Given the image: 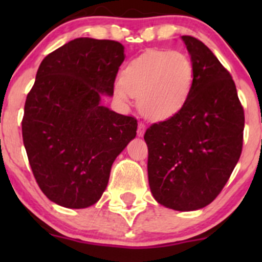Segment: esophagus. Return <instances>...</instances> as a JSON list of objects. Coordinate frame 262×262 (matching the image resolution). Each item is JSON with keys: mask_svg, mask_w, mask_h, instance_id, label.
<instances>
[{"mask_svg": "<svg viewBox=\"0 0 262 262\" xmlns=\"http://www.w3.org/2000/svg\"><path fill=\"white\" fill-rule=\"evenodd\" d=\"M144 132H146V125H144L143 123H139L138 124V130H137V133H138V137H143Z\"/></svg>", "mask_w": 262, "mask_h": 262, "instance_id": "obj_1", "label": "esophagus"}]
</instances>
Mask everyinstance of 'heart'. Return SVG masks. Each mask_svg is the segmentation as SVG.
Wrapping results in <instances>:
<instances>
[{"label":"heart","instance_id":"1","mask_svg":"<svg viewBox=\"0 0 262 262\" xmlns=\"http://www.w3.org/2000/svg\"><path fill=\"white\" fill-rule=\"evenodd\" d=\"M194 82L192 62L178 50H148L132 59L115 84V95L124 102L138 96L146 118L166 120L185 106Z\"/></svg>","mask_w":262,"mask_h":262}]
</instances>
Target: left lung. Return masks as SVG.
<instances>
[{
  "label": "left lung",
  "mask_w": 262,
  "mask_h": 262,
  "mask_svg": "<svg viewBox=\"0 0 262 262\" xmlns=\"http://www.w3.org/2000/svg\"><path fill=\"white\" fill-rule=\"evenodd\" d=\"M194 67L189 100L146 130L148 182L156 202L179 212L202 209L228 181L242 152L245 115L236 84L213 52L181 36Z\"/></svg>",
  "instance_id": "1"
}]
</instances>
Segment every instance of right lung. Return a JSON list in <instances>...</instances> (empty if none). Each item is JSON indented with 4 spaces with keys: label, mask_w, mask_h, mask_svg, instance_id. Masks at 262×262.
<instances>
[{
    "label": "right lung",
    "mask_w": 262,
    "mask_h": 262,
    "mask_svg": "<svg viewBox=\"0 0 262 262\" xmlns=\"http://www.w3.org/2000/svg\"><path fill=\"white\" fill-rule=\"evenodd\" d=\"M125 54L114 40L77 38L47 55L26 97L23 139L50 202L83 209L99 202L115 158L137 136V120L101 104L114 95Z\"/></svg>",
    "instance_id": "right-lung-1"
}]
</instances>
